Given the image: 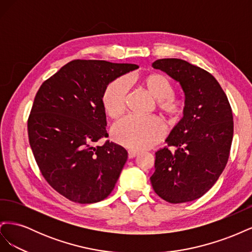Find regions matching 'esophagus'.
Returning a JSON list of instances; mask_svg holds the SVG:
<instances>
[{
    "label": "esophagus",
    "instance_id": "esophagus-1",
    "mask_svg": "<svg viewBox=\"0 0 252 252\" xmlns=\"http://www.w3.org/2000/svg\"><path fill=\"white\" fill-rule=\"evenodd\" d=\"M139 155V151H135V150H128V158H132L134 157H136Z\"/></svg>",
    "mask_w": 252,
    "mask_h": 252
}]
</instances>
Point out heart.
Listing matches in <instances>:
<instances>
[{"label":"heart","mask_w":252,"mask_h":252,"mask_svg":"<svg viewBox=\"0 0 252 252\" xmlns=\"http://www.w3.org/2000/svg\"><path fill=\"white\" fill-rule=\"evenodd\" d=\"M150 95L157 100V107L166 118L177 119L183 111V101L173 95L171 82L165 75L152 73L142 81ZM129 82L125 77L111 81L102 94L105 113L111 119L123 114L126 106ZM165 134V127L156 117H132L121 120L112 128L113 140L122 146L132 150L146 149L156 145Z\"/></svg>","instance_id":"b5f03b06"}]
</instances>
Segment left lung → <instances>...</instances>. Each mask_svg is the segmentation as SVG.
Listing matches in <instances>:
<instances>
[{"label":"left lung","mask_w":252,"mask_h":252,"mask_svg":"<svg viewBox=\"0 0 252 252\" xmlns=\"http://www.w3.org/2000/svg\"><path fill=\"white\" fill-rule=\"evenodd\" d=\"M152 67L178 81L185 94L184 117L167 146L156 152L150 177L155 192L171 204L199 199L215 185L230 154L231 106L211 73L181 59H161Z\"/></svg>","instance_id":"left-lung-1"}]
</instances>
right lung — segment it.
<instances>
[{
    "mask_svg": "<svg viewBox=\"0 0 252 252\" xmlns=\"http://www.w3.org/2000/svg\"><path fill=\"white\" fill-rule=\"evenodd\" d=\"M135 64L73 60L45 81L30 111L28 139L48 184L74 203L107 197L127 161L125 148L108 140L102 94L106 86Z\"/></svg>",
    "mask_w": 252,
    "mask_h": 252,
    "instance_id": "obj_1",
    "label": "right lung"
}]
</instances>
